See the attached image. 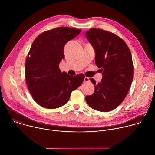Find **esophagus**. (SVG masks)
Returning <instances> with one entry per match:
<instances>
[{
  "instance_id": "1",
  "label": "esophagus",
  "mask_w": 155,
  "mask_h": 155,
  "mask_svg": "<svg viewBox=\"0 0 155 155\" xmlns=\"http://www.w3.org/2000/svg\"><path fill=\"white\" fill-rule=\"evenodd\" d=\"M84 82H90V79H89V78H88V77H86L85 78H84Z\"/></svg>"
}]
</instances>
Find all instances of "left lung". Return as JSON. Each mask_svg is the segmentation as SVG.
I'll return each instance as SVG.
<instances>
[{
    "mask_svg": "<svg viewBox=\"0 0 155 155\" xmlns=\"http://www.w3.org/2000/svg\"><path fill=\"white\" fill-rule=\"evenodd\" d=\"M86 35L94 48L95 63L103 77L97 83L91 78L94 92L85 99L94 110L110 111L123 102L130 89L134 74L131 53L124 40L110 31L93 28Z\"/></svg>",
    "mask_w": 155,
    "mask_h": 155,
    "instance_id": "1",
    "label": "left lung"
}]
</instances>
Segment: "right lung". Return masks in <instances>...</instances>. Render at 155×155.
I'll return each instance as SVG.
<instances>
[{
    "instance_id": "add662e5",
    "label": "right lung",
    "mask_w": 155,
    "mask_h": 155,
    "mask_svg": "<svg viewBox=\"0 0 155 155\" xmlns=\"http://www.w3.org/2000/svg\"><path fill=\"white\" fill-rule=\"evenodd\" d=\"M80 29L59 27L44 31L32 43L25 64V78L33 99L48 109L67 103L72 92L83 83L85 75L61 72L59 63L64 58L66 43L75 38Z\"/></svg>"
}]
</instances>
